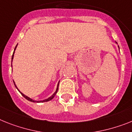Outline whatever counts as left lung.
Listing matches in <instances>:
<instances>
[{
  "instance_id": "left-lung-1",
  "label": "left lung",
  "mask_w": 132,
  "mask_h": 132,
  "mask_svg": "<svg viewBox=\"0 0 132 132\" xmlns=\"http://www.w3.org/2000/svg\"><path fill=\"white\" fill-rule=\"evenodd\" d=\"M116 44H117V42H116ZM118 47H119V45H118Z\"/></svg>"
}]
</instances>
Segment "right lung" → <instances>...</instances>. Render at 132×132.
<instances>
[{"instance_id": "1", "label": "right lung", "mask_w": 132, "mask_h": 132, "mask_svg": "<svg viewBox=\"0 0 132 132\" xmlns=\"http://www.w3.org/2000/svg\"><path fill=\"white\" fill-rule=\"evenodd\" d=\"M17 45H18V44H17ZM17 45H16V47H15V50H14V52H13V56H12V60H11V63L13 62V57H14V54H15V50H16V46H17ZM11 67H12V65H11ZM13 82H14V85H15V87H16V88H17V90H18L20 92V93L21 94V95H23V97H25V98H26L27 100L29 101H31V102H34V103H43V102H47V101H49L52 100V98H54V97H55V95H56V93H57V90H58V86H59V82H60V81L58 82V83H57V88H56V91L54 92V93L52 95H51L50 97H48V98H45V99H44V100H42V101H35V100H34V99H32V98H31L30 97H27V96H26V95H24V94H23V93H22L20 91V90H19V89H18V88H17V87H16V85H15V82H14V80H13Z\"/></svg>"}]
</instances>
